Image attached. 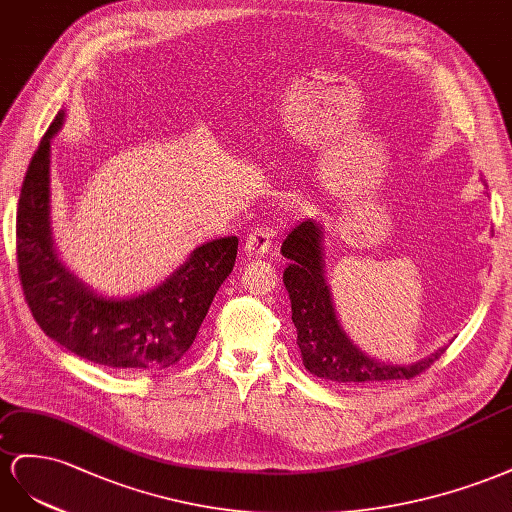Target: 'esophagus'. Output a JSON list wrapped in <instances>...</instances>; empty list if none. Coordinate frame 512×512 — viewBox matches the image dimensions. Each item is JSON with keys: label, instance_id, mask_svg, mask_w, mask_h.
<instances>
[{"label": "esophagus", "instance_id": "obj_1", "mask_svg": "<svg viewBox=\"0 0 512 512\" xmlns=\"http://www.w3.org/2000/svg\"><path fill=\"white\" fill-rule=\"evenodd\" d=\"M274 231L270 227H257L244 240V251L248 255H264L270 251Z\"/></svg>", "mask_w": 512, "mask_h": 512}]
</instances>
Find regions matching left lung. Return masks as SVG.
<instances>
[{"label":"left lung","instance_id":"left-lung-1","mask_svg":"<svg viewBox=\"0 0 512 512\" xmlns=\"http://www.w3.org/2000/svg\"><path fill=\"white\" fill-rule=\"evenodd\" d=\"M281 253L289 259L283 283L291 300V321L298 332V347L306 371L337 384H384L425 373L444 349L410 367L377 362L364 356L341 330L334 313L321 257V229L302 221L287 233Z\"/></svg>","mask_w":512,"mask_h":512}]
</instances>
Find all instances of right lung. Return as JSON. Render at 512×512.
<instances>
[{
    "mask_svg": "<svg viewBox=\"0 0 512 512\" xmlns=\"http://www.w3.org/2000/svg\"><path fill=\"white\" fill-rule=\"evenodd\" d=\"M55 115L27 167L17 208V266L25 302L47 337L83 360L118 371H167L193 345L218 287L231 274L238 238L212 240L171 279L145 296H96L55 255L49 223L51 137Z\"/></svg>",
    "mask_w": 512,
    "mask_h": 512,
    "instance_id": "1",
    "label": "right lung"
}]
</instances>
